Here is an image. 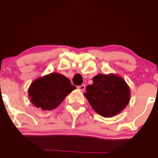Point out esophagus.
<instances>
[{
    "label": "esophagus",
    "mask_w": 158,
    "mask_h": 158,
    "mask_svg": "<svg viewBox=\"0 0 158 158\" xmlns=\"http://www.w3.org/2000/svg\"><path fill=\"white\" fill-rule=\"evenodd\" d=\"M85 85H79V86H78V88H79V90H81V91H83V90H85Z\"/></svg>",
    "instance_id": "obj_1"
}]
</instances>
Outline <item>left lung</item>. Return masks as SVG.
Returning a JSON list of instances; mask_svg holds the SVG:
<instances>
[{
	"label": "left lung",
	"mask_w": 158,
	"mask_h": 158,
	"mask_svg": "<svg viewBox=\"0 0 158 158\" xmlns=\"http://www.w3.org/2000/svg\"><path fill=\"white\" fill-rule=\"evenodd\" d=\"M93 81L87 86L85 96L99 115L113 117L128 104L129 88L122 78L113 74H98L93 78Z\"/></svg>",
	"instance_id": "1"
}]
</instances>
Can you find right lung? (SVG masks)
<instances>
[{"mask_svg": "<svg viewBox=\"0 0 158 158\" xmlns=\"http://www.w3.org/2000/svg\"><path fill=\"white\" fill-rule=\"evenodd\" d=\"M76 89L64 75L52 73L35 79L28 93L32 104L42 110H52L61 104L69 93Z\"/></svg>", "mask_w": 158, "mask_h": 158, "instance_id": "1", "label": "right lung"}]
</instances>
